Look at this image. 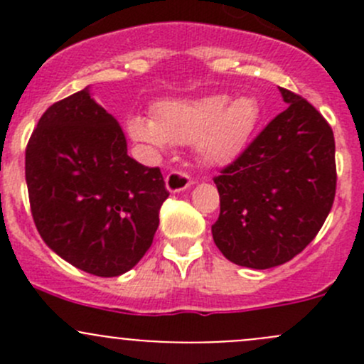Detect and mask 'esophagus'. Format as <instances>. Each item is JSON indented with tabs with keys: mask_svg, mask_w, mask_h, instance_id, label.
Masks as SVG:
<instances>
[{
	"mask_svg": "<svg viewBox=\"0 0 364 364\" xmlns=\"http://www.w3.org/2000/svg\"><path fill=\"white\" fill-rule=\"evenodd\" d=\"M193 185V179L190 178V174L183 171H172L168 172L167 178H165V186H167L168 192L172 193H178L186 190L188 186Z\"/></svg>",
	"mask_w": 364,
	"mask_h": 364,
	"instance_id": "esophagus-1",
	"label": "esophagus"
}]
</instances>
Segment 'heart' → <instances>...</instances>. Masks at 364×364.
I'll return each mask as SVG.
<instances>
[{
  "instance_id": "1",
  "label": "heart",
  "mask_w": 364,
  "mask_h": 364,
  "mask_svg": "<svg viewBox=\"0 0 364 364\" xmlns=\"http://www.w3.org/2000/svg\"><path fill=\"white\" fill-rule=\"evenodd\" d=\"M153 116H132L128 135L153 149L168 142L196 144L200 159L218 165L236 159L248 144L259 124L260 104L252 95H213L196 102H160Z\"/></svg>"
}]
</instances>
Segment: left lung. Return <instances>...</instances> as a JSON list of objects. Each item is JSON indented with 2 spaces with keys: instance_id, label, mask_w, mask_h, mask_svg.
<instances>
[{
  "instance_id": "left-lung-1",
  "label": "left lung",
  "mask_w": 364,
  "mask_h": 364,
  "mask_svg": "<svg viewBox=\"0 0 364 364\" xmlns=\"http://www.w3.org/2000/svg\"><path fill=\"white\" fill-rule=\"evenodd\" d=\"M289 107L215 176L218 250L237 266L267 269L314 241L336 193L335 135L321 112L280 87Z\"/></svg>"
}]
</instances>
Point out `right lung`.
Masks as SVG:
<instances>
[{"mask_svg":"<svg viewBox=\"0 0 364 364\" xmlns=\"http://www.w3.org/2000/svg\"><path fill=\"white\" fill-rule=\"evenodd\" d=\"M26 183L47 247L104 278L144 257L168 197L160 168L127 155L123 130L87 87L42 114L26 146Z\"/></svg>","mask_w":364,"mask_h":364,"instance_id":"obj_1","label":"right lung"}]
</instances>
